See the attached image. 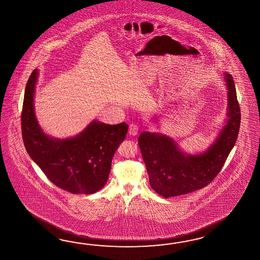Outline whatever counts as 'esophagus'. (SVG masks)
<instances>
[{
  "instance_id": "1",
  "label": "esophagus",
  "mask_w": 260,
  "mask_h": 260,
  "mask_svg": "<svg viewBox=\"0 0 260 260\" xmlns=\"http://www.w3.org/2000/svg\"><path fill=\"white\" fill-rule=\"evenodd\" d=\"M138 133H139V127H138V125L135 124V123L131 124L129 127H128V134L132 135V136H136V135L138 134Z\"/></svg>"
}]
</instances>
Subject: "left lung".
Returning a JSON list of instances; mask_svg holds the SVG:
<instances>
[{
	"instance_id": "8db88e82",
	"label": "left lung",
	"mask_w": 260,
	"mask_h": 260,
	"mask_svg": "<svg viewBox=\"0 0 260 260\" xmlns=\"http://www.w3.org/2000/svg\"><path fill=\"white\" fill-rule=\"evenodd\" d=\"M228 89V120L209 148L198 154L184 152L171 137L144 132L138 139L153 190L165 198L200 190L221 171L234 147L241 125V109L233 77L223 73Z\"/></svg>"
}]
</instances>
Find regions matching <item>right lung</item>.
<instances>
[{
	"label": "right lung",
	"instance_id": "1",
	"mask_svg": "<svg viewBox=\"0 0 260 260\" xmlns=\"http://www.w3.org/2000/svg\"><path fill=\"white\" fill-rule=\"evenodd\" d=\"M38 70L26 84L21 132L26 151L51 180L71 193L91 194L107 182L114 152L126 138L125 122L108 125L93 120L82 133L67 139L46 134L38 124L34 95Z\"/></svg>",
	"mask_w": 260,
	"mask_h": 260
}]
</instances>
